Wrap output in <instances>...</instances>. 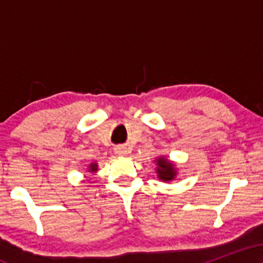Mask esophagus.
Returning <instances> with one entry per match:
<instances>
[{"label": "esophagus", "instance_id": "34e87169", "mask_svg": "<svg viewBox=\"0 0 263 263\" xmlns=\"http://www.w3.org/2000/svg\"><path fill=\"white\" fill-rule=\"evenodd\" d=\"M116 152L119 153V155H122V153H125V152H122V151H120V149H119V151H116Z\"/></svg>", "mask_w": 263, "mask_h": 263}]
</instances>
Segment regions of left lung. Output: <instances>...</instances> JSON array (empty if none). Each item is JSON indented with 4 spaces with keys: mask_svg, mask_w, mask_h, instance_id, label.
<instances>
[{
    "mask_svg": "<svg viewBox=\"0 0 263 263\" xmlns=\"http://www.w3.org/2000/svg\"><path fill=\"white\" fill-rule=\"evenodd\" d=\"M157 164H158L157 173H158L159 179L164 180V182H168V180H172L174 177H176V170H174V165L172 164L171 162H168L167 159L159 158L158 161H157Z\"/></svg>",
    "mask_w": 263,
    "mask_h": 263,
    "instance_id": "obj_1",
    "label": "left lung"
}]
</instances>
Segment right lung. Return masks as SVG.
<instances>
[{"mask_svg": "<svg viewBox=\"0 0 263 263\" xmlns=\"http://www.w3.org/2000/svg\"><path fill=\"white\" fill-rule=\"evenodd\" d=\"M96 171H98V164H96V163L90 164V172H96Z\"/></svg>", "mask_w": 263, "mask_h": 263, "instance_id": "obj_1", "label": "right lung"}]
</instances>
